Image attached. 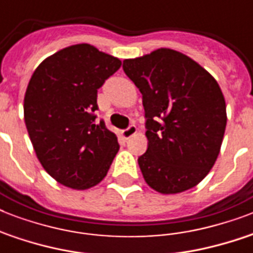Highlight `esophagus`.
I'll use <instances>...</instances> for the list:
<instances>
[{"label": "esophagus", "mask_w": 253, "mask_h": 253, "mask_svg": "<svg viewBox=\"0 0 253 253\" xmlns=\"http://www.w3.org/2000/svg\"><path fill=\"white\" fill-rule=\"evenodd\" d=\"M135 132H136V126H135V125H130V126L127 127V128H125V130L121 132V135H122L125 139H128L131 138Z\"/></svg>", "instance_id": "obj_1"}]
</instances>
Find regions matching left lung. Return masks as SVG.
<instances>
[{"label": "left lung", "mask_w": 253, "mask_h": 253, "mask_svg": "<svg viewBox=\"0 0 253 253\" xmlns=\"http://www.w3.org/2000/svg\"><path fill=\"white\" fill-rule=\"evenodd\" d=\"M123 71L143 95L148 148L138 163L146 182L162 194L196 186L214 166L227 123L215 79L169 48L126 59Z\"/></svg>", "instance_id": "1"}]
</instances>
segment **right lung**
Listing matches in <instances>:
<instances>
[{"label":"right lung","instance_id":"1","mask_svg":"<svg viewBox=\"0 0 253 253\" xmlns=\"http://www.w3.org/2000/svg\"><path fill=\"white\" fill-rule=\"evenodd\" d=\"M122 61L90 44L60 49L35 69L25 94V123L43 168L57 182L89 189L103 180L119 150L103 121L97 91Z\"/></svg>","mask_w":253,"mask_h":253}]
</instances>
